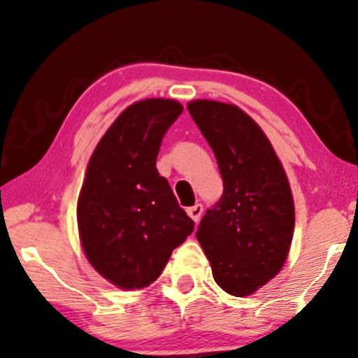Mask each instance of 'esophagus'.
<instances>
[{
  "label": "esophagus",
  "instance_id": "esophagus-1",
  "mask_svg": "<svg viewBox=\"0 0 358 358\" xmlns=\"http://www.w3.org/2000/svg\"><path fill=\"white\" fill-rule=\"evenodd\" d=\"M187 212H188V215H190V218H192L193 222H198V220H200L201 213H203V205L196 203L195 206H190V208H188Z\"/></svg>",
  "mask_w": 358,
  "mask_h": 358
}]
</instances>
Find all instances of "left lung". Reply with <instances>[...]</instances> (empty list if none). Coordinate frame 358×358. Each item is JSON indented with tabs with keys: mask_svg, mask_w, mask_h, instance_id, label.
<instances>
[{
	"mask_svg": "<svg viewBox=\"0 0 358 358\" xmlns=\"http://www.w3.org/2000/svg\"><path fill=\"white\" fill-rule=\"evenodd\" d=\"M188 111L212 146L223 195L206 210L196 238L227 294L247 296L285 264L295 227L290 185L262 128L235 105L188 103Z\"/></svg>",
	"mask_w": 358,
	"mask_h": 358,
	"instance_id": "left-lung-1",
	"label": "left lung"
}]
</instances>
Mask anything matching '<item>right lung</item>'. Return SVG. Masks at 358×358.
Returning a JSON list of instances; mask_svg holds the SVG:
<instances>
[{
    "instance_id": "1",
    "label": "right lung",
    "mask_w": 358,
    "mask_h": 358,
    "mask_svg": "<svg viewBox=\"0 0 358 358\" xmlns=\"http://www.w3.org/2000/svg\"><path fill=\"white\" fill-rule=\"evenodd\" d=\"M182 111L178 101L163 98L133 103L86 168L76 210L83 252L101 277L124 290L160 277L195 227L157 170L163 136Z\"/></svg>"
}]
</instances>
